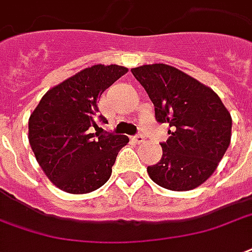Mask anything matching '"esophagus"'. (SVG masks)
I'll return each mask as SVG.
<instances>
[{"mask_svg": "<svg viewBox=\"0 0 252 252\" xmlns=\"http://www.w3.org/2000/svg\"><path fill=\"white\" fill-rule=\"evenodd\" d=\"M133 140H135L136 143L141 144V143H144V141H145V137L143 135H140V133H139V135H136L135 137H133Z\"/></svg>", "mask_w": 252, "mask_h": 252, "instance_id": "1", "label": "esophagus"}]
</instances>
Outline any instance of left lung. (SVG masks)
Returning a JSON list of instances; mask_svg holds the SVG:
<instances>
[{"label": "left lung", "mask_w": 252, "mask_h": 252, "mask_svg": "<svg viewBox=\"0 0 252 252\" xmlns=\"http://www.w3.org/2000/svg\"><path fill=\"white\" fill-rule=\"evenodd\" d=\"M155 105V117L168 124L163 156L147 168L150 178L171 191L199 187L215 172L231 141L232 119L211 88L165 64L131 69Z\"/></svg>", "instance_id": "left-lung-1"}]
</instances>
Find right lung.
Instances as JSON below:
<instances>
[{"label": "right lung", "mask_w": 252, "mask_h": 252, "mask_svg": "<svg viewBox=\"0 0 252 252\" xmlns=\"http://www.w3.org/2000/svg\"><path fill=\"white\" fill-rule=\"evenodd\" d=\"M128 69L97 64L80 70L42 96L29 117V143L44 173L69 193H88L107 183L124 135L91 133L101 93ZM100 120L107 123L102 116Z\"/></svg>", "instance_id": "obj_1"}]
</instances>
